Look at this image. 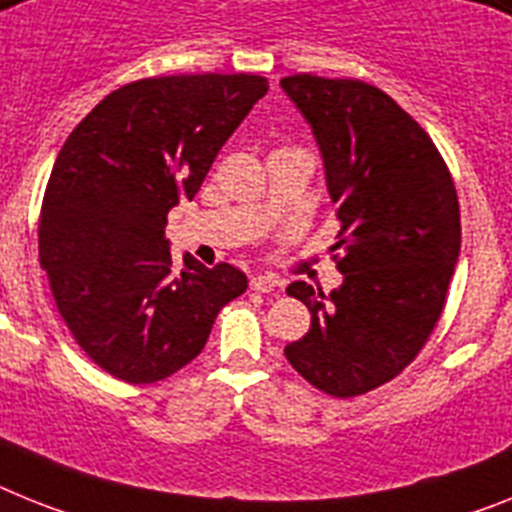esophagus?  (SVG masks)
Listing matches in <instances>:
<instances>
[{"label": "esophagus", "mask_w": 512, "mask_h": 512, "mask_svg": "<svg viewBox=\"0 0 512 512\" xmlns=\"http://www.w3.org/2000/svg\"><path fill=\"white\" fill-rule=\"evenodd\" d=\"M249 289L260 291V294H270V291L278 289V278L276 276H255L249 281Z\"/></svg>", "instance_id": "esophagus-1"}]
</instances>
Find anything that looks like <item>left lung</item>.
I'll list each match as a JSON object with an SVG mask.
<instances>
[{"mask_svg": "<svg viewBox=\"0 0 512 512\" xmlns=\"http://www.w3.org/2000/svg\"><path fill=\"white\" fill-rule=\"evenodd\" d=\"M281 88L322 150L343 273L330 294L286 289L312 325L283 354L317 390L354 398L401 375L437 328L461 252L458 195L432 137L380 88L307 72Z\"/></svg>", "mask_w": 512, "mask_h": 512, "instance_id": "1", "label": "left lung"}]
</instances>
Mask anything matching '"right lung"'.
I'll return each mask as SVG.
<instances>
[{
  "mask_svg": "<svg viewBox=\"0 0 512 512\" xmlns=\"http://www.w3.org/2000/svg\"><path fill=\"white\" fill-rule=\"evenodd\" d=\"M268 93L263 75L143 77L70 132L46 184L38 260L77 346L111 377L148 385L190 364L247 276L184 255L166 218L192 200L218 150Z\"/></svg>",
  "mask_w": 512,
  "mask_h": 512,
  "instance_id": "add662e5",
  "label": "right lung"
}]
</instances>
